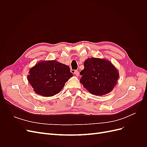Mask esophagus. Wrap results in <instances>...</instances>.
I'll use <instances>...</instances> for the list:
<instances>
[{
	"mask_svg": "<svg viewBox=\"0 0 147 147\" xmlns=\"http://www.w3.org/2000/svg\"><path fill=\"white\" fill-rule=\"evenodd\" d=\"M74 74L76 75L77 77H78V75H79V72L78 70H75L74 71Z\"/></svg>",
	"mask_w": 147,
	"mask_h": 147,
	"instance_id": "obj_1",
	"label": "esophagus"
}]
</instances>
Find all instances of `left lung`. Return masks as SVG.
<instances>
[{"mask_svg":"<svg viewBox=\"0 0 147 147\" xmlns=\"http://www.w3.org/2000/svg\"><path fill=\"white\" fill-rule=\"evenodd\" d=\"M80 82L92 94L103 96L113 90L117 83L119 73L110 61L105 59L88 57L84 62Z\"/></svg>","mask_w":147,"mask_h":147,"instance_id":"1","label":"left lung"}]
</instances>
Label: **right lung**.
Segmentation results:
<instances>
[{
  "mask_svg": "<svg viewBox=\"0 0 147 147\" xmlns=\"http://www.w3.org/2000/svg\"><path fill=\"white\" fill-rule=\"evenodd\" d=\"M69 67L56 60L40 61L29 70L28 80L36 94L54 96L63 88L73 76Z\"/></svg>",
  "mask_w": 147,
  "mask_h": 147,
  "instance_id": "right-lung-1",
  "label": "right lung"
}]
</instances>
